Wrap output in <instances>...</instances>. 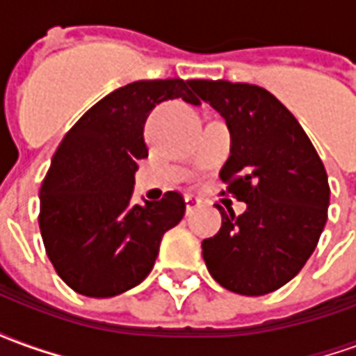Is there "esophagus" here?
<instances>
[{
  "label": "esophagus",
  "mask_w": 356,
  "mask_h": 356,
  "mask_svg": "<svg viewBox=\"0 0 356 356\" xmlns=\"http://www.w3.org/2000/svg\"><path fill=\"white\" fill-rule=\"evenodd\" d=\"M185 206H186V213H191L193 209H196L200 206V200L194 198V196H185Z\"/></svg>",
  "instance_id": "esophagus-1"
}]
</instances>
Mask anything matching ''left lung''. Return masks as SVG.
<instances>
[{"instance_id":"obj_1","label":"left lung","mask_w":356,"mask_h":356,"mask_svg":"<svg viewBox=\"0 0 356 356\" xmlns=\"http://www.w3.org/2000/svg\"><path fill=\"white\" fill-rule=\"evenodd\" d=\"M188 86L227 124L231 156L221 179L246 202L242 216L217 206L223 223L202 242L206 267L234 293H270L298 275L318 244L330 206L326 170L298 120L267 89L225 80Z\"/></svg>"}]
</instances>
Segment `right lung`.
<instances>
[{
    "label": "right lung",
    "instance_id": "1",
    "mask_svg": "<svg viewBox=\"0 0 356 356\" xmlns=\"http://www.w3.org/2000/svg\"><path fill=\"white\" fill-rule=\"evenodd\" d=\"M198 104L188 81L140 80L112 91L74 124L40 188L47 257L74 291L112 298L154 267L160 242L185 216L179 193L133 204L137 162L147 158L145 122L156 104Z\"/></svg>",
    "mask_w": 356,
    "mask_h": 356
}]
</instances>
